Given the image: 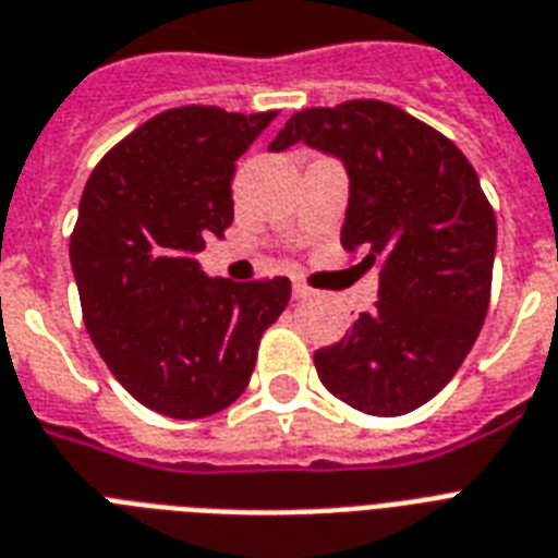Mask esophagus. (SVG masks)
<instances>
[{
	"label": "esophagus",
	"instance_id": "34e87169",
	"mask_svg": "<svg viewBox=\"0 0 558 558\" xmlns=\"http://www.w3.org/2000/svg\"><path fill=\"white\" fill-rule=\"evenodd\" d=\"M292 298L295 301H306V298H313V289L306 287L304 280H292Z\"/></svg>",
	"mask_w": 558,
	"mask_h": 558
}]
</instances>
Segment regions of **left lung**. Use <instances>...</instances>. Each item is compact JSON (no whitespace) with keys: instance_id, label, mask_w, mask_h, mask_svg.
<instances>
[{"instance_id":"8db88e82","label":"left lung","mask_w":558,"mask_h":558,"mask_svg":"<svg viewBox=\"0 0 558 558\" xmlns=\"http://www.w3.org/2000/svg\"><path fill=\"white\" fill-rule=\"evenodd\" d=\"M306 144L348 170L341 245L365 248L379 301L348 336L315 350L332 397L399 416L437 397L463 365L489 310L495 214L454 144L381 100L295 112L271 153Z\"/></svg>"}]
</instances>
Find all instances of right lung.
I'll return each instance as SVG.
<instances>
[{
    "label": "right lung",
    "mask_w": 558,
    "mask_h": 558,
    "mask_svg": "<svg viewBox=\"0 0 558 558\" xmlns=\"http://www.w3.org/2000/svg\"><path fill=\"white\" fill-rule=\"evenodd\" d=\"M275 116L168 109L83 187L69 257L92 344L142 405L173 420L231 405L289 304V278L234 283L196 260L231 226L234 165Z\"/></svg>",
    "instance_id": "obj_1"
}]
</instances>
